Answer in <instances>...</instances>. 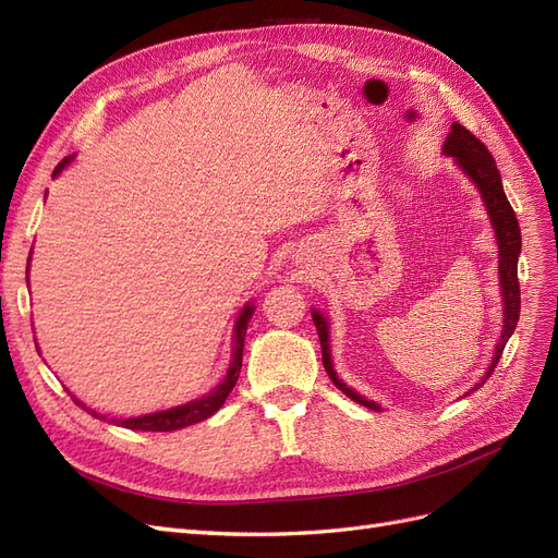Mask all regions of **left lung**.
Instances as JSON below:
<instances>
[{"instance_id":"8db88e82","label":"left lung","mask_w":558,"mask_h":558,"mask_svg":"<svg viewBox=\"0 0 558 558\" xmlns=\"http://www.w3.org/2000/svg\"><path fill=\"white\" fill-rule=\"evenodd\" d=\"M442 150L447 156H451L456 160V165H459L461 170L470 177V181L477 185V191L482 193V199L486 205L488 218H492V223H494L496 240H498V275H500V293H502V314H505V318H502L500 342L496 344L492 365H488L486 375L480 379V384L472 386V391H477V388L484 386V381L494 375V367L498 365V361L502 356V349H505V344H508V340H510L517 324H519L521 298H519L517 263H519V253H521V230H519V221H517V214L510 205V199L505 197L496 160H494L492 154H488V148L475 137V134L465 130L461 123H453ZM312 318H314V326H316L318 340H320V353H324V367H326L328 377L332 379V384L340 388L342 393H347L351 400H356L359 404H363V408L379 412L377 402L365 400L363 396L353 391V388H349L342 379H337V373L332 369V359H330L328 320H326L324 314L316 312V310H312Z\"/></svg>"}]
</instances>
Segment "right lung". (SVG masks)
Wrapping results in <instances>:
<instances>
[{"mask_svg": "<svg viewBox=\"0 0 558 558\" xmlns=\"http://www.w3.org/2000/svg\"><path fill=\"white\" fill-rule=\"evenodd\" d=\"M72 162V158H64L53 174H60L66 165ZM29 265V263H27ZM29 269V267H27ZM253 312H256V307L253 305H246L242 312H240V318L238 324H234V335H232V359H230V367L228 373L223 377V381L218 384L211 393L202 396L199 400H193L189 404H181V408H172V410H165V412H156V414H146V416H134V418H111V424H118V426H125V428H132V430H154V433H167V430H179V428H185V426H193L197 424V421H205L209 418L216 410H221V404L226 402V398L230 396V391L234 388V384H238L240 379V369H242V351H244V335H246V328H248V320L253 316ZM76 404H81L83 410H86L88 414L97 416V418H107V416H99L95 410L86 408L78 398H74Z\"/></svg>", "mask_w": 558, "mask_h": 558, "instance_id": "obj_1", "label": "right lung"}]
</instances>
